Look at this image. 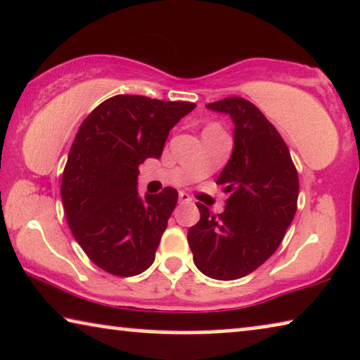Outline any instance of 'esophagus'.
<instances>
[{
  "label": "esophagus",
  "mask_w": 360,
  "mask_h": 360,
  "mask_svg": "<svg viewBox=\"0 0 360 360\" xmlns=\"http://www.w3.org/2000/svg\"><path fill=\"white\" fill-rule=\"evenodd\" d=\"M179 201H180V202H191V196L188 195V193L180 191V193H179Z\"/></svg>",
  "instance_id": "34e87169"
}]
</instances>
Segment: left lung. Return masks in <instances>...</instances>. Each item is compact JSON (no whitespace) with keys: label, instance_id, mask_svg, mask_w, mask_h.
<instances>
[{"label":"left lung","instance_id":"obj_1","mask_svg":"<svg viewBox=\"0 0 360 360\" xmlns=\"http://www.w3.org/2000/svg\"><path fill=\"white\" fill-rule=\"evenodd\" d=\"M206 107L233 123L232 155L217 176L229 198L217 216L196 202L201 217L188 229V243L202 274L232 281L278 250L295 216L299 176L284 139L252 102L227 97Z\"/></svg>","mask_w":360,"mask_h":360}]
</instances>
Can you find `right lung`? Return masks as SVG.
Here are the masks:
<instances>
[{
    "label": "right lung",
    "mask_w": 360,
    "mask_h": 360,
    "mask_svg": "<svg viewBox=\"0 0 360 360\" xmlns=\"http://www.w3.org/2000/svg\"><path fill=\"white\" fill-rule=\"evenodd\" d=\"M143 96H115L94 108L77 129L61 179L68 226L98 268L136 276L155 250L179 193H138L139 165L159 159L169 131L195 108Z\"/></svg>",
    "instance_id": "1"
}]
</instances>
